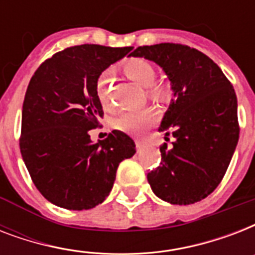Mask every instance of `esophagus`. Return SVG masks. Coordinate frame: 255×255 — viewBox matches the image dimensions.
I'll return each mask as SVG.
<instances>
[{
	"instance_id": "obj_1",
	"label": "esophagus",
	"mask_w": 255,
	"mask_h": 255,
	"mask_svg": "<svg viewBox=\"0 0 255 255\" xmlns=\"http://www.w3.org/2000/svg\"><path fill=\"white\" fill-rule=\"evenodd\" d=\"M136 148H137V151H143L144 148H145V144L143 141H136Z\"/></svg>"
}]
</instances>
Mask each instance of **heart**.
Wrapping results in <instances>:
<instances>
[{"label": "heart", "mask_w": 255, "mask_h": 255, "mask_svg": "<svg viewBox=\"0 0 255 255\" xmlns=\"http://www.w3.org/2000/svg\"><path fill=\"white\" fill-rule=\"evenodd\" d=\"M123 70L131 81H133L136 85L140 87L148 88V95L152 98H157L161 94L159 86H151L155 81L156 73L153 66L143 58H133L124 63ZM111 73L104 71L99 75L96 81V95L99 98L100 103L103 106H107L108 96H107V85L110 81ZM160 118L159 111L156 108L148 107L144 108L141 111H131L124 112L115 120L116 128H119L120 131L128 132V133H136L141 135L144 132L153 127Z\"/></svg>", "instance_id": "b5f03b06"}]
</instances>
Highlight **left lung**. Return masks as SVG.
I'll return each instance as SVG.
<instances>
[{"instance_id": "8db88e82", "label": "left lung", "mask_w": 255, "mask_h": 255, "mask_svg": "<svg viewBox=\"0 0 255 255\" xmlns=\"http://www.w3.org/2000/svg\"><path fill=\"white\" fill-rule=\"evenodd\" d=\"M129 57L159 65L173 92L159 131L174 141L160 148V167L148 173L152 192L173 205L201 201L221 182L237 147L233 86L209 57L188 46H141Z\"/></svg>"}]
</instances>
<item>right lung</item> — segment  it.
Segmentation results:
<instances>
[{"label":"right lung","mask_w":255,"mask_h":255,"mask_svg":"<svg viewBox=\"0 0 255 255\" xmlns=\"http://www.w3.org/2000/svg\"><path fill=\"white\" fill-rule=\"evenodd\" d=\"M132 47L81 45L54 54L34 73L22 107V159L43 197L70 210L95 208L108 197L120 161L135 143L112 131L94 143L90 129L103 115L96 81Z\"/></svg>","instance_id":"obj_1"}]
</instances>
